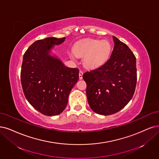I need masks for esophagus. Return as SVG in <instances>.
<instances>
[{
  "label": "esophagus",
  "mask_w": 159,
  "mask_h": 159,
  "mask_svg": "<svg viewBox=\"0 0 159 159\" xmlns=\"http://www.w3.org/2000/svg\"><path fill=\"white\" fill-rule=\"evenodd\" d=\"M83 72L82 71V70H80V71H79V79H83Z\"/></svg>",
  "instance_id": "obj_1"
}]
</instances>
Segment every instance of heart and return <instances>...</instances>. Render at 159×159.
Segmentation results:
<instances>
[{"instance_id":"1","label":"heart","mask_w":159,"mask_h":159,"mask_svg":"<svg viewBox=\"0 0 159 159\" xmlns=\"http://www.w3.org/2000/svg\"><path fill=\"white\" fill-rule=\"evenodd\" d=\"M111 51V44L107 40L86 39L76 43L68 55L72 60H75L76 57H83L82 63L84 67L95 69L107 61Z\"/></svg>"}]
</instances>
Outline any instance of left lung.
I'll return each instance as SVG.
<instances>
[{
	"instance_id": "8db88e82",
	"label": "left lung",
	"mask_w": 159,
	"mask_h": 159,
	"mask_svg": "<svg viewBox=\"0 0 159 159\" xmlns=\"http://www.w3.org/2000/svg\"><path fill=\"white\" fill-rule=\"evenodd\" d=\"M113 40L115 45L109 60L83 76L90 107L102 115H113L124 108L136 86V57L126 44L114 36Z\"/></svg>"
}]
</instances>
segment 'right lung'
I'll use <instances>...</instances> for the list:
<instances>
[{"label":"right lung","mask_w":159,"mask_h":159,"mask_svg":"<svg viewBox=\"0 0 159 159\" xmlns=\"http://www.w3.org/2000/svg\"><path fill=\"white\" fill-rule=\"evenodd\" d=\"M66 38L35 41L23 55L21 83L32 106L46 116H55L66 109L70 90L79 80V70L65 64L54 52Z\"/></svg>","instance_id":"add662e5"}]
</instances>
